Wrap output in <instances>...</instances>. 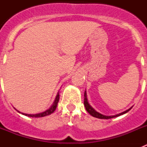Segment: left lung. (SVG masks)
Wrapping results in <instances>:
<instances>
[{
    "label": "left lung",
    "mask_w": 147,
    "mask_h": 147,
    "mask_svg": "<svg viewBox=\"0 0 147 147\" xmlns=\"http://www.w3.org/2000/svg\"><path fill=\"white\" fill-rule=\"evenodd\" d=\"M84 96H85V98H84V105H85V109H86V110H87V111H88V113L90 114V115H91L92 116H93V117L98 118V119H112V118L118 117V116H119V115H123V114H124V113H127L131 109V108L129 109V110H126V111H124V112L121 113L117 114V115H111V116H106V115H102V114H100L99 113L96 112V110H95L94 109H93V107H92L91 106H90V105H89V103H88V98H87V93H86V91L85 92V95H84Z\"/></svg>",
    "instance_id": "obj_1"
}]
</instances>
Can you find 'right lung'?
<instances>
[{"instance_id": "right-lung-1", "label": "right lung", "mask_w": 147, "mask_h": 147, "mask_svg": "<svg viewBox=\"0 0 147 147\" xmlns=\"http://www.w3.org/2000/svg\"><path fill=\"white\" fill-rule=\"evenodd\" d=\"M59 93H57V97L55 98V101H54V104L49 110H47L46 111L43 113H38V114H34V115H31V114H25V113H22L23 115H28L29 117H35V118H39V117H44V116H46V115H49L50 114H51L52 113L54 112V110H56L57 107V104L58 102H59Z\"/></svg>"}]
</instances>
